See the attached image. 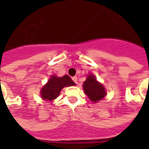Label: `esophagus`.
<instances>
[{
  "label": "esophagus",
  "instance_id": "obj_1",
  "mask_svg": "<svg viewBox=\"0 0 149 149\" xmlns=\"http://www.w3.org/2000/svg\"><path fill=\"white\" fill-rule=\"evenodd\" d=\"M72 81H74L76 84H77V77H72Z\"/></svg>",
  "mask_w": 149,
  "mask_h": 149
}]
</instances>
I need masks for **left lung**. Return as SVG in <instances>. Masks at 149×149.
<instances>
[{
	"mask_svg": "<svg viewBox=\"0 0 149 149\" xmlns=\"http://www.w3.org/2000/svg\"><path fill=\"white\" fill-rule=\"evenodd\" d=\"M83 88L89 100L94 103L102 100L106 95V91L103 84L99 83L97 81L96 77L93 74L88 76L86 81L83 84Z\"/></svg>",
	"mask_w": 149,
	"mask_h": 149,
	"instance_id": "left-lung-1",
	"label": "left lung"
}]
</instances>
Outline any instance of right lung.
Instances as JSON below:
<instances>
[{"instance_id":"right-lung-1","label":"right lung","mask_w":149,"mask_h":149,"mask_svg":"<svg viewBox=\"0 0 149 149\" xmlns=\"http://www.w3.org/2000/svg\"><path fill=\"white\" fill-rule=\"evenodd\" d=\"M75 84H76L68 75H65L61 77H58L53 75L50 77L47 84H45L41 88L40 97L43 100H45L46 101H51L55 100L58 97L63 88L66 86H73Z\"/></svg>"}]
</instances>
